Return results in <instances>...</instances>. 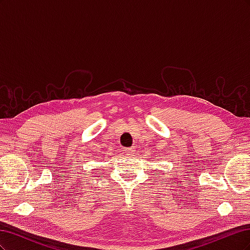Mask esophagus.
Segmentation results:
<instances>
[{"mask_svg":"<svg viewBox=\"0 0 250 250\" xmlns=\"http://www.w3.org/2000/svg\"><path fill=\"white\" fill-rule=\"evenodd\" d=\"M124 151H125V153H127L128 155H131V154H133V152H134V148H133V147L124 148Z\"/></svg>","mask_w":250,"mask_h":250,"instance_id":"1","label":"esophagus"}]
</instances>
